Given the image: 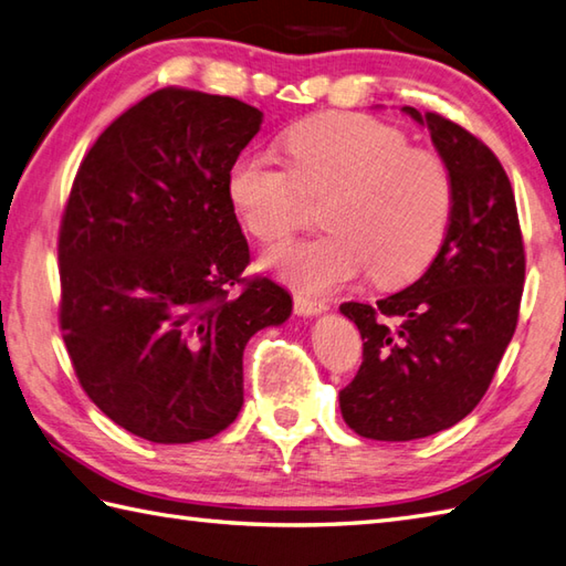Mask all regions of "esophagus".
I'll return each instance as SVG.
<instances>
[{
	"mask_svg": "<svg viewBox=\"0 0 566 566\" xmlns=\"http://www.w3.org/2000/svg\"><path fill=\"white\" fill-rule=\"evenodd\" d=\"M294 311L298 316H318V314H326L328 302H323V298H308V296L296 294L294 296Z\"/></svg>",
	"mask_w": 566,
	"mask_h": 566,
	"instance_id": "1",
	"label": "esophagus"
}]
</instances>
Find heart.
I'll return each mask as SVG.
<instances>
[{
	"label": "heart",
	"mask_w": 566,
	"mask_h": 566,
	"mask_svg": "<svg viewBox=\"0 0 566 566\" xmlns=\"http://www.w3.org/2000/svg\"><path fill=\"white\" fill-rule=\"evenodd\" d=\"M290 167L243 153L228 170L238 221L272 245L306 219L308 195H328L326 233L292 240L264 258L284 282L331 292L369 268L401 284L438 255L454 207V182L438 153L411 148L399 128L363 114H318L284 130Z\"/></svg>",
	"instance_id": "1"
}]
</instances>
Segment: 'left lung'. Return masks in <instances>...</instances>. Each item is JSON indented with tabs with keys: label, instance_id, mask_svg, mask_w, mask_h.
I'll return each instance as SVG.
<instances>
[{
	"label": "left lung",
	"instance_id": "obj_1",
	"mask_svg": "<svg viewBox=\"0 0 566 566\" xmlns=\"http://www.w3.org/2000/svg\"><path fill=\"white\" fill-rule=\"evenodd\" d=\"M401 112L430 130L454 207L420 280L375 306H340L365 340L340 413L357 436L387 442L428 438L474 411L515 333L525 282L518 209L496 155L436 112Z\"/></svg>",
	"mask_w": 566,
	"mask_h": 566
}]
</instances>
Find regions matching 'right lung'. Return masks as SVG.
Instances as JSON below:
<instances>
[{
    "label": "right lung",
    "mask_w": 566,
    "mask_h": 566,
    "mask_svg": "<svg viewBox=\"0 0 566 566\" xmlns=\"http://www.w3.org/2000/svg\"><path fill=\"white\" fill-rule=\"evenodd\" d=\"M262 112L165 87L82 160L60 223V328L75 375L116 426L163 442L219 436L243 406V350L292 314L248 240L228 170Z\"/></svg>",
    "instance_id": "add662e5"
}]
</instances>
